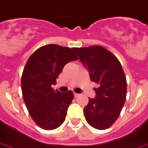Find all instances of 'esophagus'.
Wrapping results in <instances>:
<instances>
[{
    "label": "esophagus",
    "instance_id": "esophagus-1",
    "mask_svg": "<svg viewBox=\"0 0 148 148\" xmlns=\"http://www.w3.org/2000/svg\"><path fill=\"white\" fill-rule=\"evenodd\" d=\"M74 97H79V96H80V94H78V93H74Z\"/></svg>",
    "mask_w": 148,
    "mask_h": 148
}]
</instances>
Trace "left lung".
Masks as SVG:
<instances>
[{"label": "left lung", "instance_id": "1", "mask_svg": "<svg viewBox=\"0 0 148 148\" xmlns=\"http://www.w3.org/2000/svg\"><path fill=\"white\" fill-rule=\"evenodd\" d=\"M88 70L90 80L98 84L95 99H89L84 109L86 122L104 130L112 125L124 106L127 94L126 77L117 58L100 45L74 48Z\"/></svg>", "mask_w": 148, "mask_h": 148}]
</instances>
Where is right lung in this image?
I'll return each mask as SVG.
<instances>
[{"label": "right lung", "mask_w": 148, "mask_h": 148, "mask_svg": "<svg viewBox=\"0 0 148 148\" xmlns=\"http://www.w3.org/2000/svg\"><path fill=\"white\" fill-rule=\"evenodd\" d=\"M73 49L55 44L42 46L30 55L23 68L21 89L24 102L36 124L45 130L62 125L74 99L71 90L62 93L51 87L66 64L78 59Z\"/></svg>", "instance_id": "1"}]
</instances>
